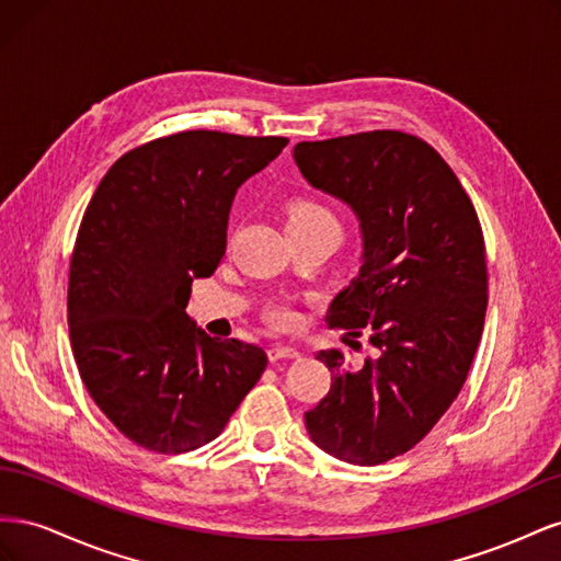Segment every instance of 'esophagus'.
Masks as SVG:
<instances>
[{
  "mask_svg": "<svg viewBox=\"0 0 561 561\" xmlns=\"http://www.w3.org/2000/svg\"><path fill=\"white\" fill-rule=\"evenodd\" d=\"M271 360H283V358H299V348L290 344H274L268 348Z\"/></svg>",
  "mask_w": 561,
  "mask_h": 561,
  "instance_id": "1",
  "label": "esophagus"
}]
</instances>
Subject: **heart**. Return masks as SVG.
Masks as SVG:
<instances>
[{"label":"heart","mask_w":561,"mask_h":561,"mask_svg":"<svg viewBox=\"0 0 561 561\" xmlns=\"http://www.w3.org/2000/svg\"><path fill=\"white\" fill-rule=\"evenodd\" d=\"M285 225L287 233H301V231H316V229H334L339 231V219L334 210L313 196H295L285 206ZM266 320L276 328H290L295 325V311L285 304H274L266 309Z\"/></svg>","instance_id":"heart-1"}]
</instances>
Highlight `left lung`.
Here are the masks:
<instances>
[{
    "label": "left lung",
    "instance_id": "1",
    "mask_svg": "<svg viewBox=\"0 0 561 561\" xmlns=\"http://www.w3.org/2000/svg\"><path fill=\"white\" fill-rule=\"evenodd\" d=\"M295 161L360 219V274L330 304L328 325L367 332L379 348L358 369L344 351L318 353L332 386L304 414L307 428L339 461L386 463L419 445L466 383L486 313L480 219L447 161L410 133L299 142Z\"/></svg>",
    "mask_w": 561,
    "mask_h": 561
}]
</instances>
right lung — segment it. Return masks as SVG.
<instances>
[{"mask_svg":"<svg viewBox=\"0 0 561 561\" xmlns=\"http://www.w3.org/2000/svg\"><path fill=\"white\" fill-rule=\"evenodd\" d=\"M285 145L184 130L126 151L98 184L70 262L67 325L89 396L135 445H208L260 381V346L219 342L184 309L194 278L225 257L236 190Z\"/></svg>","mask_w":561,"mask_h":561,"instance_id":"right-lung-1","label":"right lung"}]
</instances>
